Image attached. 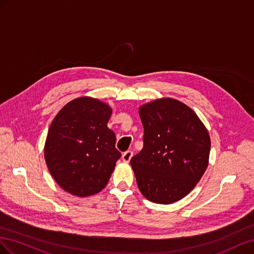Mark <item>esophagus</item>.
<instances>
[{
	"mask_svg": "<svg viewBox=\"0 0 254 254\" xmlns=\"http://www.w3.org/2000/svg\"><path fill=\"white\" fill-rule=\"evenodd\" d=\"M132 156H133V152H132V151H129V150H127V151H126V152H125V153L122 154V161H123V162H126V163H128L129 161H131Z\"/></svg>",
	"mask_w": 254,
	"mask_h": 254,
	"instance_id": "obj_1",
	"label": "esophagus"
}]
</instances>
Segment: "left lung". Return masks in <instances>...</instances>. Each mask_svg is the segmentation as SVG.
I'll list each match as a JSON object with an SVG mask.
<instances>
[{
    "label": "left lung",
    "mask_w": 254,
    "mask_h": 254,
    "mask_svg": "<svg viewBox=\"0 0 254 254\" xmlns=\"http://www.w3.org/2000/svg\"><path fill=\"white\" fill-rule=\"evenodd\" d=\"M143 148L131 158L137 185L149 201L170 204L190 193L208 165L211 139L190 107L158 99L139 107Z\"/></svg>",
    "instance_id": "obj_1"
}]
</instances>
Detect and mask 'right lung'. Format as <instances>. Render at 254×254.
<instances>
[{
    "label": "right lung",
    "mask_w": 254,
    "mask_h": 254,
    "mask_svg": "<svg viewBox=\"0 0 254 254\" xmlns=\"http://www.w3.org/2000/svg\"><path fill=\"white\" fill-rule=\"evenodd\" d=\"M112 108L82 97L70 101L55 116L45 144L49 171L64 190L77 197L98 193L106 186L116 162V135L107 127Z\"/></svg>",
    "instance_id": "add662e5"
}]
</instances>
